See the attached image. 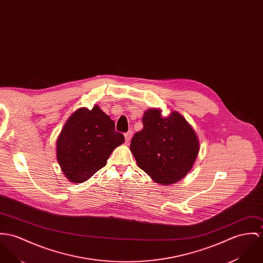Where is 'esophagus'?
<instances>
[{"instance_id":"34e87169","label":"esophagus","mask_w":263,"mask_h":263,"mask_svg":"<svg viewBox=\"0 0 263 263\" xmlns=\"http://www.w3.org/2000/svg\"><path fill=\"white\" fill-rule=\"evenodd\" d=\"M132 137H133V130H128L127 133H125V134H124L125 142H126V143H129V141H130Z\"/></svg>"}]
</instances>
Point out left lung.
<instances>
[{
    "instance_id": "left-lung-1",
    "label": "left lung",
    "mask_w": 263,
    "mask_h": 263,
    "mask_svg": "<svg viewBox=\"0 0 263 263\" xmlns=\"http://www.w3.org/2000/svg\"><path fill=\"white\" fill-rule=\"evenodd\" d=\"M143 128L135 134L129 148L138 166L156 183L171 185L182 180L198 156V137L185 118L172 111L166 118L162 110L147 109Z\"/></svg>"
}]
</instances>
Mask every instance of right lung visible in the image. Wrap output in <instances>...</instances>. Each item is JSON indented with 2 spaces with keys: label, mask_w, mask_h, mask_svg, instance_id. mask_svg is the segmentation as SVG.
I'll list each match as a JSON object with an SVG mask.
<instances>
[{
  "label": "right lung",
  "mask_w": 263,
  "mask_h": 263,
  "mask_svg": "<svg viewBox=\"0 0 263 263\" xmlns=\"http://www.w3.org/2000/svg\"><path fill=\"white\" fill-rule=\"evenodd\" d=\"M124 143L115 121L99 106L81 107L65 122L56 142L57 161L72 183H83L106 165L114 149Z\"/></svg>",
  "instance_id": "right-lung-1"
}]
</instances>
